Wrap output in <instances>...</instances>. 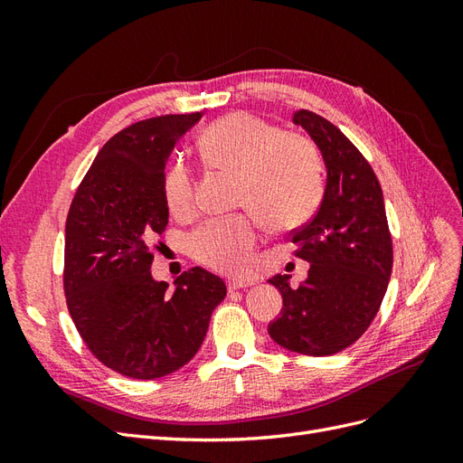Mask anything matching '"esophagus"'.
<instances>
[{
    "instance_id": "obj_1",
    "label": "esophagus",
    "mask_w": 463,
    "mask_h": 463,
    "mask_svg": "<svg viewBox=\"0 0 463 463\" xmlns=\"http://www.w3.org/2000/svg\"><path fill=\"white\" fill-rule=\"evenodd\" d=\"M255 279L250 278H228V289H240V288H249L253 286Z\"/></svg>"
}]
</instances>
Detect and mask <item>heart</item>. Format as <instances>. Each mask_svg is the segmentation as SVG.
<instances>
[{"label":"heart","mask_w":463,"mask_h":463,"mask_svg":"<svg viewBox=\"0 0 463 463\" xmlns=\"http://www.w3.org/2000/svg\"><path fill=\"white\" fill-rule=\"evenodd\" d=\"M203 160L237 177V203L247 206L266 228L286 232L309 220L322 199V162L311 138L278 131L247 111H233L210 123L199 137ZM164 197L174 214L193 208V174L174 162L164 175ZM259 240L249 216L206 222L191 237L193 253L220 270L241 272L253 260Z\"/></svg>","instance_id":"obj_1"}]
</instances>
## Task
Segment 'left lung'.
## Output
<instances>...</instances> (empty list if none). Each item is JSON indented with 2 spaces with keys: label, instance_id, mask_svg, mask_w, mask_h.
<instances>
[{
  "label": "left lung",
  "instance_id": "left-lung-1",
  "mask_svg": "<svg viewBox=\"0 0 463 463\" xmlns=\"http://www.w3.org/2000/svg\"><path fill=\"white\" fill-rule=\"evenodd\" d=\"M293 123L309 133L326 167V187L313 220L291 235L309 274L298 289L289 276L269 282L284 307L269 325L289 352L325 357L352 345L378 313L392 274V237L381 184L349 138L315 111Z\"/></svg>",
  "mask_w": 463,
  "mask_h": 463
}]
</instances>
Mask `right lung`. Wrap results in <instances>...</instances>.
I'll list each match as a JSON object with an SVG mask.
<instances>
[{
  "instance_id": "1",
  "label": "right lung",
  "mask_w": 463,
  "mask_h": 463,
  "mask_svg": "<svg viewBox=\"0 0 463 463\" xmlns=\"http://www.w3.org/2000/svg\"><path fill=\"white\" fill-rule=\"evenodd\" d=\"M201 118L160 116L111 137L67 214L69 313L90 352L129 378L152 381L184 367L226 298L223 279L201 266L181 274L174 291L150 272V245L167 226L165 164Z\"/></svg>"
}]
</instances>
